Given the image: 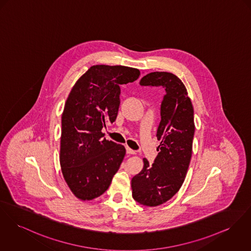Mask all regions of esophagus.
Listing matches in <instances>:
<instances>
[{
	"instance_id": "esophagus-1",
	"label": "esophagus",
	"mask_w": 251,
	"mask_h": 251,
	"mask_svg": "<svg viewBox=\"0 0 251 251\" xmlns=\"http://www.w3.org/2000/svg\"><path fill=\"white\" fill-rule=\"evenodd\" d=\"M126 152H127V154H135V150H133V149H131L130 147H126Z\"/></svg>"
}]
</instances>
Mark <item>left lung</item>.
I'll return each instance as SVG.
<instances>
[{
	"instance_id": "8db88e82",
	"label": "left lung",
	"mask_w": 251,
	"mask_h": 251,
	"mask_svg": "<svg viewBox=\"0 0 251 251\" xmlns=\"http://www.w3.org/2000/svg\"><path fill=\"white\" fill-rule=\"evenodd\" d=\"M140 86L162 87L165 96L160 105L156 137L160 144L154 163L143 158L142 170L132 178L133 198L146 206L169 201L181 187L192 156L194 110L187 91L173 74L155 72L145 75Z\"/></svg>"
}]
</instances>
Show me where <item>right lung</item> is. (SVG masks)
<instances>
[{
	"mask_svg": "<svg viewBox=\"0 0 251 251\" xmlns=\"http://www.w3.org/2000/svg\"><path fill=\"white\" fill-rule=\"evenodd\" d=\"M139 75L129 67L93 66L69 95L62 115L60 164L66 182L80 200L101 196L120 167L124 146L106 140L101 131L116 121L120 85Z\"/></svg>",
	"mask_w": 251,
	"mask_h": 251,
	"instance_id": "right-lung-1",
	"label": "right lung"
}]
</instances>
